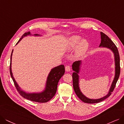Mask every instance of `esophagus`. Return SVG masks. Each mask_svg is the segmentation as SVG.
<instances>
[{
  "mask_svg": "<svg viewBox=\"0 0 124 124\" xmlns=\"http://www.w3.org/2000/svg\"><path fill=\"white\" fill-rule=\"evenodd\" d=\"M65 70H66V71L67 72L70 71V70H71V67H70V66H69V65L66 66V67H65Z\"/></svg>",
  "mask_w": 124,
  "mask_h": 124,
  "instance_id": "esophagus-1",
  "label": "esophagus"
}]
</instances>
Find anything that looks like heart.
Listing matches in <instances>:
<instances>
[{
	"label": "heart",
	"mask_w": 124,
	"mask_h": 124,
	"mask_svg": "<svg viewBox=\"0 0 124 124\" xmlns=\"http://www.w3.org/2000/svg\"><path fill=\"white\" fill-rule=\"evenodd\" d=\"M81 39V37L78 36H74L71 37L68 41V46L69 49H73L75 48L79 41ZM89 44L86 39H82L78 44L76 51V55L78 57L81 56L85 54L87 50Z\"/></svg>",
	"instance_id": "b5f03b06"
}]
</instances>
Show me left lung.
<instances>
[{
  "label": "left lung",
  "mask_w": 124,
  "mask_h": 124,
  "mask_svg": "<svg viewBox=\"0 0 124 124\" xmlns=\"http://www.w3.org/2000/svg\"><path fill=\"white\" fill-rule=\"evenodd\" d=\"M101 42L100 44V47H107L113 52L115 54V65H116V75L115 79L112 82L110 89L107 95L102 98L99 99H91L86 98L85 96H84L82 93L80 92V89L79 87V76L78 73H79V69H80V65L81 64V61H76L74 62L72 65V69L74 72H73L72 75L73 78V85L74 90L75 91L77 97L80 99L85 103H97L100 102L103 100L106 99V98L109 97L111 95L112 92L113 91L114 89L115 88L116 83L118 80V79L119 78L120 74V59L119 53L118 51V49L115 44L110 38H109L105 33L102 32H101Z\"/></svg>",
  "instance_id": "8db88e82"
}]
</instances>
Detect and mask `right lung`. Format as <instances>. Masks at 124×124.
<instances>
[{"label":"right lung","instance_id":"1","mask_svg":"<svg viewBox=\"0 0 124 124\" xmlns=\"http://www.w3.org/2000/svg\"><path fill=\"white\" fill-rule=\"evenodd\" d=\"M31 33L29 31L24 33L21 38L19 39L18 42L17 43V44L21 40V39L25 36L27 35H29ZM35 36H39V34H34ZM13 50H12V54L11 55V62H10V66H9V72L11 77L13 79V82L14 83L15 86L17 91L22 97L26 99L29 100L31 101L39 102V103H46L49 100H50L55 95L57 85L59 79L63 75L65 72V69L64 65H60L52 69L51 72L49 73L48 77L47 78V80L46 82V86L45 90L41 93H27L23 92L21 90L20 87L17 85L16 81L13 77L12 70H11V62H12V56Z\"/></svg>","mask_w":124,"mask_h":124}]
</instances>
